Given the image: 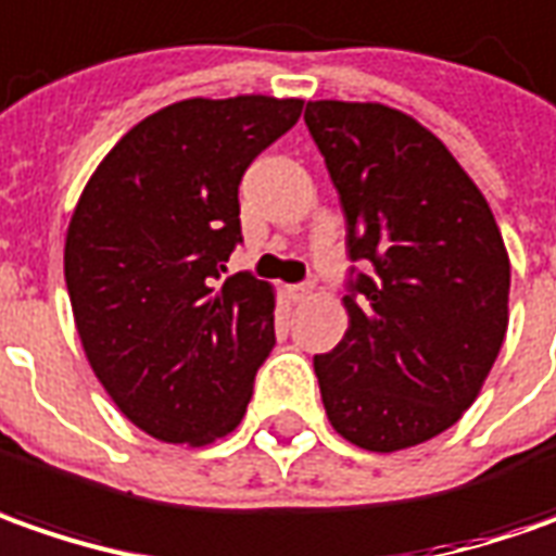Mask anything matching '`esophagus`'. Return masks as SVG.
I'll return each instance as SVG.
<instances>
[{"instance_id": "1", "label": "esophagus", "mask_w": 556, "mask_h": 556, "mask_svg": "<svg viewBox=\"0 0 556 556\" xmlns=\"http://www.w3.org/2000/svg\"><path fill=\"white\" fill-rule=\"evenodd\" d=\"M286 295L292 298V301H307V298L314 295V282H298V286H289L286 289Z\"/></svg>"}]
</instances>
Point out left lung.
Here are the masks:
<instances>
[{
	"label": "left lung",
	"mask_w": 556,
	"mask_h": 556,
	"mask_svg": "<svg viewBox=\"0 0 556 556\" xmlns=\"http://www.w3.org/2000/svg\"><path fill=\"white\" fill-rule=\"evenodd\" d=\"M348 220V332L316 354L323 406L369 452L418 446L477 400L507 332L510 261L446 144L384 104L307 101Z\"/></svg>",
	"instance_id": "obj_1"
}]
</instances>
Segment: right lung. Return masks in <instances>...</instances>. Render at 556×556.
Masks as SVG:
<instances>
[{"mask_svg":"<svg viewBox=\"0 0 556 556\" xmlns=\"http://www.w3.org/2000/svg\"><path fill=\"white\" fill-rule=\"evenodd\" d=\"M298 98H190L135 125L70 218L64 279L76 332L131 425L205 446L230 433L274 351V289L227 274L240 181L301 116Z\"/></svg>","mask_w":556,"mask_h":556,"instance_id":"1","label":"right lung"}]
</instances>
